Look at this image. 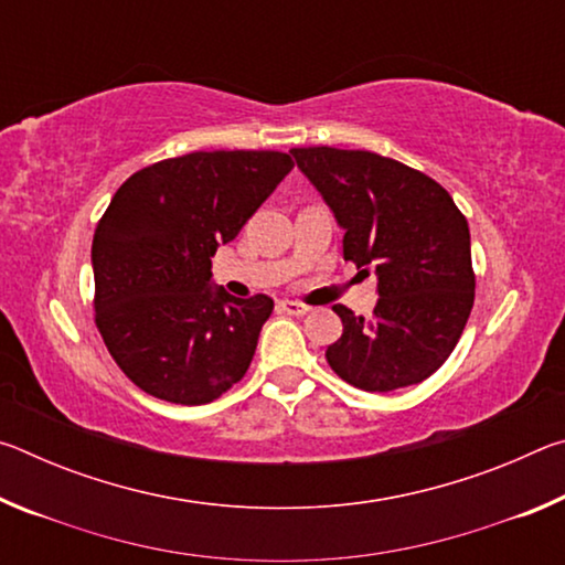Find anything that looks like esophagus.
<instances>
[{
    "label": "esophagus",
    "instance_id": "34e87169",
    "mask_svg": "<svg viewBox=\"0 0 565 565\" xmlns=\"http://www.w3.org/2000/svg\"><path fill=\"white\" fill-rule=\"evenodd\" d=\"M279 306H281V311L291 313V317H303V313H309V311H311V306L299 303V301H281Z\"/></svg>",
    "mask_w": 565,
    "mask_h": 565
}]
</instances>
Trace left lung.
<instances>
[{"mask_svg":"<svg viewBox=\"0 0 565 565\" xmlns=\"http://www.w3.org/2000/svg\"><path fill=\"white\" fill-rule=\"evenodd\" d=\"M343 228V259L376 271L374 317L337 303L329 366L363 391L420 384L444 366L473 309L471 234L448 191L396 159L359 149H291Z\"/></svg>","mask_w":565,"mask_h":565,"instance_id":"left-lung-1","label":"left lung"}]
</instances>
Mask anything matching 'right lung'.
Returning a JSON list of instances; mask_svg holds the SVG:
<instances>
[{
  "instance_id": "add662e5",
  "label": "right lung",
  "mask_w": 565,
  "mask_h": 565,
  "mask_svg": "<svg viewBox=\"0 0 565 565\" xmlns=\"http://www.w3.org/2000/svg\"><path fill=\"white\" fill-rule=\"evenodd\" d=\"M294 169L284 151H194L131 174L92 244L111 359L149 396L202 406L242 381L274 301L212 284V256Z\"/></svg>"
}]
</instances>
